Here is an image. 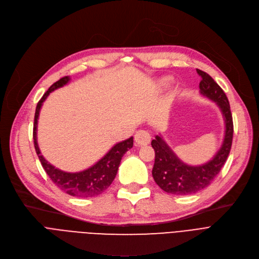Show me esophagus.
<instances>
[{
    "label": "esophagus",
    "instance_id": "esophagus-1",
    "mask_svg": "<svg viewBox=\"0 0 259 259\" xmlns=\"http://www.w3.org/2000/svg\"><path fill=\"white\" fill-rule=\"evenodd\" d=\"M135 141L138 145H146L150 142V135L146 131H138L135 135Z\"/></svg>",
    "mask_w": 259,
    "mask_h": 259
}]
</instances>
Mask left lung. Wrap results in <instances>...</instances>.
Wrapping results in <instances>:
<instances>
[{
  "mask_svg": "<svg viewBox=\"0 0 259 259\" xmlns=\"http://www.w3.org/2000/svg\"><path fill=\"white\" fill-rule=\"evenodd\" d=\"M196 72L202 77L201 94L214 101L224 116L225 137L220 150L212 160L203 165L191 166L181 161L160 135L156 136L151 141V146L155 149L153 177L162 190L171 194H191L209 186L221 171L232 145L233 120L229 101L223 89L209 74L199 69Z\"/></svg>",
  "mask_w": 259,
  "mask_h": 259,
  "instance_id": "8db88e82",
  "label": "left lung"
}]
</instances>
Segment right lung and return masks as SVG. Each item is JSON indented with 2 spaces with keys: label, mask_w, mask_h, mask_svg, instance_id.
I'll return each mask as SVG.
<instances>
[{
  "label": "right lung",
  "mask_w": 259,
  "mask_h": 259,
  "mask_svg": "<svg viewBox=\"0 0 259 259\" xmlns=\"http://www.w3.org/2000/svg\"><path fill=\"white\" fill-rule=\"evenodd\" d=\"M69 81V76H65V77L60 78L48 89L47 92L44 94V96L37 102L33 124L34 147L42 168L60 190L76 197H92L101 194L112 184V182L117 175L121 159H122L126 151L133 147L134 140L133 137H131V138L124 141L115 144L109 150V153H106L104 157H102L98 162H96L93 166L89 167L88 169L79 172H66L55 168L53 165H51L42 157V155H40V150L38 148L36 137L37 120L42 102L46 100V98L54 90L66 85Z\"/></svg>",
  "instance_id": "obj_1"
}]
</instances>
